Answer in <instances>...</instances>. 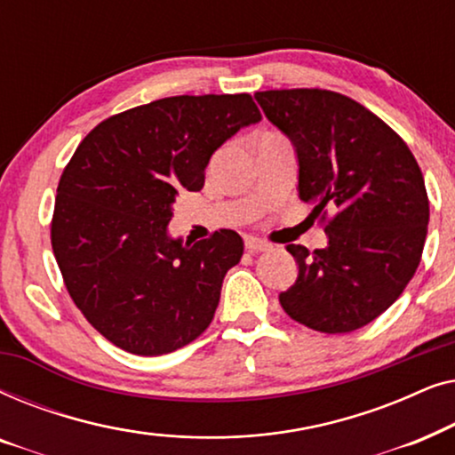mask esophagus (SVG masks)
I'll use <instances>...</instances> for the list:
<instances>
[{
    "label": "esophagus",
    "instance_id": "obj_1",
    "mask_svg": "<svg viewBox=\"0 0 455 455\" xmlns=\"http://www.w3.org/2000/svg\"><path fill=\"white\" fill-rule=\"evenodd\" d=\"M244 244H246V248H248V252H252V254H259V252H265V251H269V244H267V242H263V240H259V238H251V235H248V238L244 240Z\"/></svg>",
    "mask_w": 455,
    "mask_h": 455
}]
</instances>
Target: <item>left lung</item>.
<instances>
[{
	"mask_svg": "<svg viewBox=\"0 0 455 455\" xmlns=\"http://www.w3.org/2000/svg\"><path fill=\"white\" fill-rule=\"evenodd\" d=\"M267 120L294 145L298 196L331 220L327 246L290 244L298 277L279 302L321 333L375 321L420 263L428 226L425 178L406 142L354 99L323 89L254 95Z\"/></svg>",
	"mask_w": 455,
	"mask_h": 455,
	"instance_id": "1",
	"label": "left lung"
}]
</instances>
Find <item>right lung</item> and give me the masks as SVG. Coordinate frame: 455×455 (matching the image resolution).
<instances>
[{"label": "right lung", "instance_id": "obj_1", "mask_svg": "<svg viewBox=\"0 0 455 455\" xmlns=\"http://www.w3.org/2000/svg\"><path fill=\"white\" fill-rule=\"evenodd\" d=\"M260 122L252 97L180 95L122 111L89 132L60 178L52 246L66 288L111 344L161 356L213 321L244 242L234 229L173 240L184 192L204 186L211 155Z\"/></svg>", "mask_w": 455, "mask_h": 455}]
</instances>
